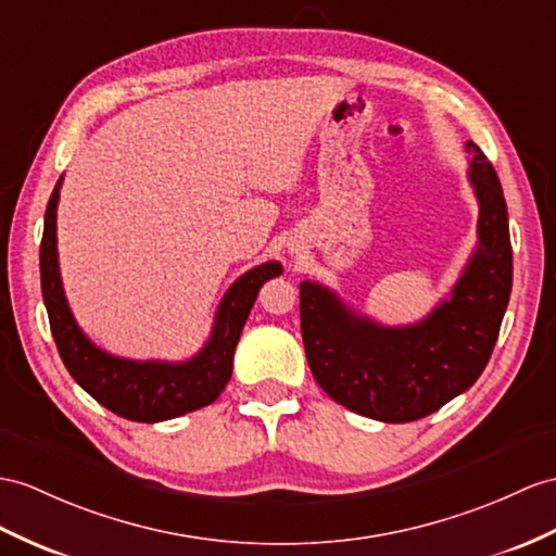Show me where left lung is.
<instances>
[{
  "label": "left lung",
  "mask_w": 556,
  "mask_h": 556,
  "mask_svg": "<svg viewBox=\"0 0 556 556\" xmlns=\"http://www.w3.org/2000/svg\"><path fill=\"white\" fill-rule=\"evenodd\" d=\"M479 200V245L448 300L415 325L387 328L346 308L320 282L300 286L302 340L320 389L358 415L413 422L479 380L511 292L507 202L481 148L467 141Z\"/></svg>",
  "instance_id": "obj_1"
}]
</instances>
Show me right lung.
I'll return each mask as SVG.
<instances>
[{
	"label": "right lung",
	"instance_id": "1",
	"mask_svg": "<svg viewBox=\"0 0 556 556\" xmlns=\"http://www.w3.org/2000/svg\"><path fill=\"white\" fill-rule=\"evenodd\" d=\"M63 176L49 198L45 214V233L39 245V276L49 314L51 334L56 340L61 361L73 380L91 399L131 422H165L219 399L231 380L233 354L245 328L250 308L266 280L282 274L278 262H266L242 274L216 308L210 340L198 354L181 363L131 361L108 354L79 330L67 306L56 248V207Z\"/></svg>",
	"mask_w": 556,
	"mask_h": 556
}]
</instances>
